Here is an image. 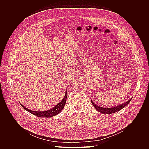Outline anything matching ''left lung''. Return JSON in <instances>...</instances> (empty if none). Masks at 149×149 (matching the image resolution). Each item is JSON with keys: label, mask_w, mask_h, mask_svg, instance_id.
Here are the masks:
<instances>
[{"label": "left lung", "mask_w": 149, "mask_h": 149, "mask_svg": "<svg viewBox=\"0 0 149 149\" xmlns=\"http://www.w3.org/2000/svg\"><path fill=\"white\" fill-rule=\"evenodd\" d=\"M132 99H131L130 100H129L128 102H125V103H123L121 105H118L116 107H113L111 108H103L100 106H98L97 105H96L92 100L91 102L92 103V104L94 106V107H95V109L100 113H103L104 114H112V113H114L116 112H117L120 110H121V109H123L124 107H125L128 104H129V103L131 102Z\"/></svg>", "instance_id": "1"}]
</instances>
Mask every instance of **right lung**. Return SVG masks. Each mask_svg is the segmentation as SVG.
Returning a JSON list of instances; mask_svg holds the SVG:
<instances>
[{
    "mask_svg": "<svg viewBox=\"0 0 149 149\" xmlns=\"http://www.w3.org/2000/svg\"><path fill=\"white\" fill-rule=\"evenodd\" d=\"M67 96V90H66L65 94V96H64L63 99L58 104H57L55 107H54L52 109L47 110V111H32V110H30L26 109V107H24L22 104H21V105L24 108V109H25L26 111L31 113V114L38 117H41V118L50 117H50H52L57 115V114H58L63 109V108L65 104V103H66Z\"/></svg>",
    "mask_w": 149,
    "mask_h": 149,
    "instance_id": "obj_1",
    "label": "right lung"
}]
</instances>
